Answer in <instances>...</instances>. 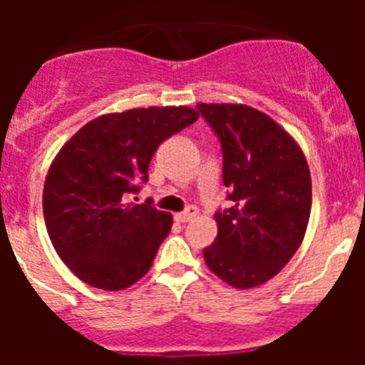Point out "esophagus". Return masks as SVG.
Segmentation results:
<instances>
[{
    "mask_svg": "<svg viewBox=\"0 0 365 365\" xmlns=\"http://www.w3.org/2000/svg\"><path fill=\"white\" fill-rule=\"evenodd\" d=\"M195 215H197V208H195V206H188L185 212H179V214H175V221L188 222V221H192Z\"/></svg>",
    "mask_w": 365,
    "mask_h": 365,
    "instance_id": "1",
    "label": "esophagus"
}]
</instances>
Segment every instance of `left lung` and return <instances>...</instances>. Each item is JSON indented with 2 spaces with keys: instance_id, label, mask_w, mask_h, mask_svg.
I'll list each match as a JSON object with an SVG mask.
<instances>
[{
  "instance_id": "8db88e82",
  "label": "left lung",
  "mask_w": 365,
  "mask_h": 365,
  "mask_svg": "<svg viewBox=\"0 0 365 365\" xmlns=\"http://www.w3.org/2000/svg\"><path fill=\"white\" fill-rule=\"evenodd\" d=\"M222 148V182L234 205L215 214L208 269L235 289L272 279L302 245L312 182L302 148L269 115L245 104H197Z\"/></svg>"
}]
</instances>
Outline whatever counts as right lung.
Wrapping results in <instances>:
<instances>
[{
  "mask_svg": "<svg viewBox=\"0 0 365 365\" xmlns=\"http://www.w3.org/2000/svg\"><path fill=\"white\" fill-rule=\"evenodd\" d=\"M197 118L188 106L108 113L58 151L45 177L43 217L54 250L76 278L122 291L150 270L173 217L124 195L148 179L159 144Z\"/></svg>",
  "mask_w": 365,
  "mask_h": 365,
  "instance_id": "add662e5",
  "label": "right lung"
}]
</instances>
